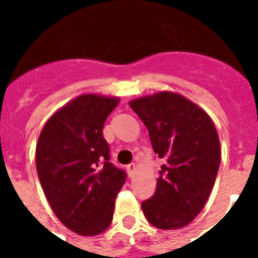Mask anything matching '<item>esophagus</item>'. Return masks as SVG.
<instances>
[{"instance_id": "34e87169", "label": "esophagus", "mask_w": 258, "mask_h": 258, "mask_svg": "<svg viewBox=\"0 0 258 258\" xmlns=\"http://www.w3.org/2000/svg\"><path fill=\"white\" fill-rule=\"evenodd\" d=\"M135 170H137V165L135 163H131V165L127 166V171H128V175L133 176L134 172H135Z\"/></svg>"}]
</instances>
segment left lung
<instances>
[{"mask_svg":"<svg viewBox=\"0 0 258 258\" xmlns=\"http://www.w3.org/2000/svg\"><path fill=\"white\" fill-rule=\"evenodd\" d=\"M130 107L163 161L155 194L142 202L143 214L158 229L183 228L204 209L220 169L214 123L196 103L169 91L131 100Z\"/></svg>","mask_w":258,"mask_h":258,"instance_id":"1","label":"left lung"}]
</instances>
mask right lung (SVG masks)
Here are the masks:
<instances>
[{"instance_id":"add662e5","label":"right lung","mask_w":258,"mask_h":258,"mask_svg":"<svg viewBox=\"0 0 258 258\" xmlns=\"http://www.w3.org/2000/svg\"><path fill=\"white\" fill-rule=\"evenodd\" d=\"M119 97L86 93L57 109L36 146L44 194L60 222L80 236H96L112 222L125 172L109 162L105 119Z\"/></svg>"}]
</instances>
